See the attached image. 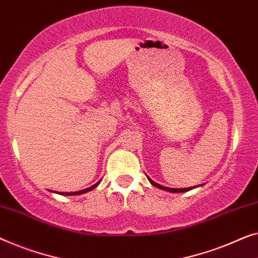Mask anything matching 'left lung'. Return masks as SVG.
<instances>
[{
    "mask_svg": "<svg viewBox=\"0 0 258 258\" xmlns=\"http://www.w3.org/2000/svg\"><path fill=\"white\" fill-rule=\"evenodd\" d=\"M147 177H148V179H149V181H150L151 184L154 185V186H156V187H158V188H160V189H165V191H169V192H172V193H179V192H187V191H189V189H193V188L198 187V186H203V185H204V184H201V185L191 186V187H185V188H172V187H166V186H163V185L158 184V182H156V181L154 180V179H151L150 177H149L148 174H147Z\"/></svg>",
    "mask_w": 258,
    "mask_h": 258,
    "instance_id": "left-lung-1",
    "label": "left lung"
}]
</instances>
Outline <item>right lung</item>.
<instances>
[{
    "mask_svg": "<svg viewBox=\"0 0 258 258\" xmlns=\"http://www.w3.org/2000/svg\"><path fill=\"white\" fill-rule=\"evenodd\" d=\"M100 181H101V179H100L99 181H96L94 185L89 186V187H87V188L80 189V191H76V192H59V191H52V189H50V191H51V192H54V193H58V194H61V196H79V194H83V193H86V192L92 191L93 188H95L96 186H98V185L100 184Z\"/></svg>",
    "mask_w": 258,
    "mask_h": 258,
    "instance_id": "1",
    "label": "right lung"
}]
</instances>
